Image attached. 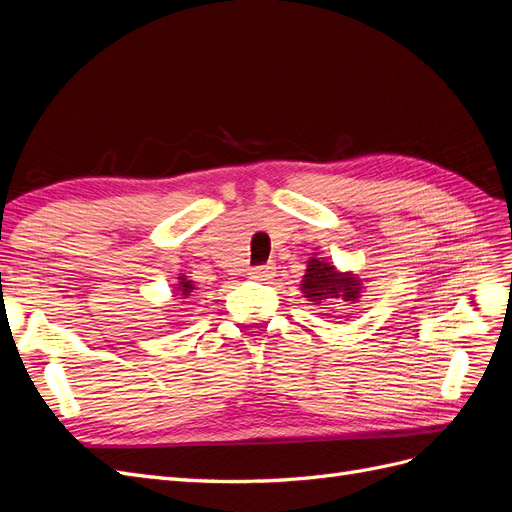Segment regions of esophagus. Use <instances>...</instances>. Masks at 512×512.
Listing matches in <instances>:
<instances>
[{
  "instance_id": "34e87169",
  "label": "esophagus",
  "mask_w": 512,
  "mask_h": 512,
  "mask_svg": "<svg viewBox=\"0 0 512 512\" xmlns=\"http://www.w3.org/2000/svg\"><path fill=\"white\" fill-rule=\"evenodd\" d=\"M273 265L271 262H267V265H258V267H252L250 269V277H254V280H269V277L273 275Z\"/></svg>"
}]
</instances>
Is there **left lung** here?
<instances>
[{
	"mask_svg": "<svg viewBox=\"0 0 512 512\" xmlns=\"http://www.w3.org/2000/svg\"><path fill=\"white\" fill-rule=\"evenodd\" d=\"M359 280L350 275L335 273V267L320 258L309 260V267L303 280V292L309 301L320 303L322 299H337L344 297L346 301H354L359 297Z\"/></svg>",
	"mask_w": 512,
	"mask_h": 512,
	"instance_id": "1",
	"label": "left lung"
}]
</instances>
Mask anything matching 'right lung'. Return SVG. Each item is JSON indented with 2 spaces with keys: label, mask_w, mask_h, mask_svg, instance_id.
I'll return each mask as SVG.
<instances>
[{
  "label": "right lung",
  "mask_w": 512,
  "mask_h": 512,
  "mask_svg": "<svg viewBox=\"0 0 512 512\" xmlns=\"http://www.w3.org/2000/svg\"><path fill=\"white\" fill-rule=\"evenodd\" d=\"M177 286H179V290H181L179 294H183V297H188V294H190V292L194 290V286H192L190 282H185V280H183V277H181V282H179Z\"/></svg>",
  "instance_id": "right-lung-1"
}]
</instances>
